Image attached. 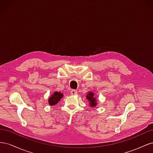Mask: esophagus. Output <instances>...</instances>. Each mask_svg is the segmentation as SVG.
<instances>
[{"label":"esophagus","mask_w":153,"mask_h":153,"mask_svg":"<svg viewBox=\"0 0 153 153\" xmlns=\"http://www.w3.org/2000/svg\"><path fill=\"white\" fill-rule=\"evenodd\" d=\"M70 94L71 95H76L77 94V91L76 90H75V89H73V90L71 91Z\"/></svg>","instance_id":"34e87169"}]
</instances>
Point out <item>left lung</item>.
Wrapping results in <instances>:
<instances>
[{"label": "left lung", "mask_w": 153, "mask_h": 153, "mask_svg": "<svg viewBox=\"0 0 153 153\" xmlns=\"http://www.w3.org/2000/svg\"><path fill=\"white\" fill-rule=\"evenodd\" d=\"M86 99L89 101V105L91 107H95L96 105L98 104L97 103V100L95 94L92 92H87L86 95Z\"/></svg>", "instance_id": "obj_1"}]
</instances>
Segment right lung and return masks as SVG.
<instances>
[{"label":"right lung","mask_w":153,"mask_h":153,"mask_svg":"<svg viewBox=\"0 0 153 153\" xmlns=\"http://www.w3.org/2000/svg\"><path fill=\"white\" fill-rule=\"evenodd\" d=\"M64 94L61 93V92H57V91L54 92L48 98L49 105L50 106H53V105H57L58 102H59V101L61 100Z\"/></svg>","instance_id":"1"}]
</instances>
